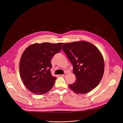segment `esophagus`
Masks as SVG:
<instances>
[{
  "label": "esophagus",
  "instance_id": "esophagus-1",
  "mask_svg": "<svg viewBox=\"0 0 123 123\" xmlns=\"http://www.w3.org/2000/svg\"><path fill=\"white\" fill-rule=\"evenodd\" d=\"M62 75V76H63V77H65L66 75H67V74L66 73H65L64 74H62V75Z\"/></svg>",
  "mask_w": 123,
  "mask_h": 123
}]
</instances>
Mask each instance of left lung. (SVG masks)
<instances>
[{"mask_svg":"<svg viewBox=\"0 0 123 123\" xmlns=\"http://www.w3.org/2000/svg\"><path fill=\"white\" fill-rule=\"evenodd\" d=\"M63 50L73 66L75 82L68 85L77 94H86L100 82L104 71V61L99 49L86 41L63 43Z\"/></svg>","mask_w":123,"mask_h":123,"instance_id":"obj_1","label":"left lung"}]
</instances>
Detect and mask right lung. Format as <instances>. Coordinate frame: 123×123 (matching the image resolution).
Returning a JSON list of instances; mask_svg holds the SVG:
<instances>
[{
  "label": "right lung",
  "instance_id": "1",
  "mask_svg": "<svg viewBox=\"0 0 123 123\" xmlns=\"http://www.w3.org/2000/svg\"><path fill=\"white\" fill-rule=\"evenodd\" d=\"M61 43H35L23 53L19 71L23 83L30 92L42 95L49 92L56 78L51 73V58L62 49Z\"/></svg>",
  "mask_w": 123,
  "mask_h": 123
}]
</instances>
